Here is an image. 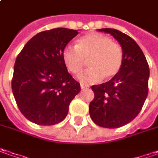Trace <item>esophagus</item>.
<instances>
[{"label":"esophagus","mask_w":158,"mask_h":158,"mask_svg":"<svg viewBox=\"0 0 158 158\" xmlns=\"http://www.w3.org/2000/svg\"><path fill=\"white\" fill-rule=\"evenodd\" d=\"M80 88L82 90H85V89H87L88 87L87 86H85V85H80Z\"/></svg>","instance_id":"34e87169"}]
</instances>
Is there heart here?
<instances>
[{
  "instance_id": "1",
  "label": "heart",
  "mask_w": 158,
  "mask_h": 158,
  "mask_svg": "<svg viewBox=\"0 0 158 158\" xmlns=\"http://www.w3.org/2000/svg\"><path fill=\"white\" fill-rule=\"evenodd\" d=\"M63 60L72 73L79 74L86 59L91 67L79 76L84 84H94L103 78L110 79L123 67L124 56L120 44L101 33H89L78 39L76 46L67 45L62 52Z\"/></svg>"
}]
</instances>
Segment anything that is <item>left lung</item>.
<instances>
[{
	"label": "left lung",
	"mask_w": 158,
	"mask_h": 158,
	"mask_svg": "<svg viewBox=\"0 0 158 158\" xmlns=\"http://www.w3.org/2000/svg\"><path fill=\"white\" fill-rule=\"evenodd\" d=\"M113 35L123 51V67L109 81L92 85L94 99L90 102L93 122L102 128H116L138 115L148 95L149 64L133 38L114 29H101Z\"/></svg>",
	"instance_id": "left-lung-1"
}]
</instances>
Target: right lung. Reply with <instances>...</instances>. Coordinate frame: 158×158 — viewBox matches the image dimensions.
<instances>
[{
  "mask_svg": "<svg viewBox=\"0 0 158 158\" xmlns=\"http://www.w3.org/2000/svg\"><path fill=\"white\" fill-rule=\"evenodd\" d=\"M78 34L65 28L42 31L16 57L12 91L19 110L30 122L44 126L62 122L80 92L62 57L64 48Z\"/></svg>",
  "mask_w": 158,
  "mask_h": 158,
  "instance_id": "obj_1",
  "label": "right lung"
}]
</instances>
